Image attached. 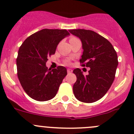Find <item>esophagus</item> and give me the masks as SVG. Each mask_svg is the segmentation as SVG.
I'll list each match as a JSON object with an SVG mask.
<instances>
[{
	"mask_svg": "<svg viewBox=\"0 0 134 134\" xmlns=\"http://www.w3.org/2000/svg\"><path fill=\"white\" fill-rule=\"evenodd\" d=\"M72 72V70L71 69H67V73L70 74V73H71Z\"/></svg>",
	"mask_w": 134,
	"mask_h": 134,
	"instance_id": "34e87169",
	"label": "esophagus"
}]
</instances>
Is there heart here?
Masks as SVG:
<instances>
[{"mask_svg": "<svg viewBox=\"0 0 134 134\" xmlns=\"http://www.w3.org/2000/svg\"><path fill=\"white\" fill-rule=\"evenodd\" d=\"M71 38H75V37H71Z\"/></svg>", "mask_w": 134, "mask_h": 134, "instance_id": "1", "label": "heart"}]
</instances>
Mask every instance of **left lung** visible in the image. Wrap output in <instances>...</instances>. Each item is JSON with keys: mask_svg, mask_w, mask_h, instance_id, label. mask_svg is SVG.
Instances as JSON below:
<instances>
[{"mask_svg": "<svg viewBox=\"0 0 134 134\" xmlns=\"http://www.w3.org/2000/svg\"><path fill=\"white\" fill-rule=\"evenodd\" d=\"M69 32L82 41L81 65L90 68L86 76L78 68L73 71L77 78L74 94L81 102L92 103L102 98L113 83L118 65L117 52L108 40L94 31L74 29Z\"/></svg>", "mask_w": 134, "mask_h": 134, "instance_id": "8db88e82", "label": "left lung"}]
</instances>
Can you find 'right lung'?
I'll return each mask as SVG.
<instances>
[{"label": "right lung", "mask_w": 134, "mask_h": 134, "mask_svg": "<svg viewBox=\"0 0 134 134\" xmlns=\"http://www.w3.org/2000/svg\"><path fill=\"white\" fill-rule=\"evenodd\" d=\"M68 35L65 29L46 28L27 37L20 47L16 60L17 76L24 91L33 99L47 101L57 94L67 69L63 66L48 69L46 63Z\"/></svg>", "instance_id": "obj_1"}]
</instances>
